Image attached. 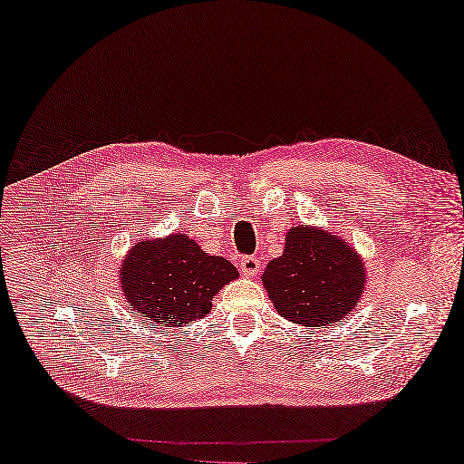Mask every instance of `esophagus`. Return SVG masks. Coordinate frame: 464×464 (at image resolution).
<instances>
[{
    "label": "esophagus",
    "instance_id": "esophagus-1",
    "mask_svg": "<svg viewBox=\"0 0 464 464\" xmlns=\"http://www.w3.org/2000/svg\"><path fill=\"white\" fill-rule=\"evenodd\" d=\"M262 269V262L256 256H246L240 259V271L246 277H256Z\"/></svg>",
    "mask_w": 464,
    "mask_h": 464
}]
</instances>
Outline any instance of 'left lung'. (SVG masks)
I'll use <instances>...</instances> for the list:
<instances>
[{
	"mask_svg": "<svg viewBox=\"0 0 464 464\" xmlns=\"http://www.w3.org/2000/svg\"><path fill=\"white\" fill-rule=\"evenodd\" d=\"M262 284L281 317L301 326H333L364 293L366 266L354 246L317 226H291L284 254L267 264Z\"/></svg>",
	"mask_w": 464,
	"mask_h": 464,
	"instance_id": "obj_1",
	"label": "left lung"
}]
</instances>
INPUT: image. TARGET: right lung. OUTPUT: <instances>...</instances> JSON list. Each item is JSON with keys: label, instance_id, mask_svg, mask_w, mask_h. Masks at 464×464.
<instances>
[{"label": "right lung", "instance_id": "1", "mask_svg": "<svg viewBox=\"0 0 464 464\" xmlns=\"http://www.w3.org/2000/svg\"><path fill=\"white\" fill-rule=\"evenodd\" d=\"M118 277L130 309L157 329L207 317L212 299L240 274L228 259L208 256L179 232L131 246Z\"/></svg>", "mask_w": 464, "mask_h": 464}]
</instances>
